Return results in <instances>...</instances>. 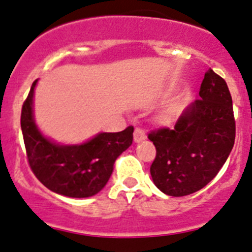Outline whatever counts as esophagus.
Instances as JSON below:
<instances>
[{"label": "esophagus", "instance_id": "esophagus-1", "mask_svg": "<svg viewBox=\"0 0 252 252\" xmlns=\"http://www.w3.org/2000/svg\"><path fill=\"white\" fill-rule=\"evenodd\" d=\"M144 138H146V133H144L143 129L135 128L134 129V142H137V143H138V142L143 141Z\"/></svg>", "mask_w": 252, "mask_h": 252}]
</instances>
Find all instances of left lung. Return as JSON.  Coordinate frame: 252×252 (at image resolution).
<instances>
[{
	"mask_svg": "<svg viewBox=\"0 0 252 252\" xmlns=\"http://www.w3.org/2000/svg\"><path fill=\"white\" fill-rule=\"evenodd\" d=\"M198 99L181 114L172 129L151 130L156 147L151 176L170 196H185L203 189L220 172L236 137L232 97L226 81L208 69Z\"/></svg>",
	"mask_w": 252,
	"mask_h": 252,
	"instance_id": "obj_1",
	"label": "left lung"
}]
</instances>
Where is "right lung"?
I'll list each match as a JSON object with an SVG mask.
<instances>
[{
    "label": "right lung",
    "instance_id": "obj_1",
    "mask_svg": "<svg viewBox=\"0 0 252 252\" xmlns=\"http://www.w3.org/2000/svg\"><path fill=\"white\" fill-rule=\"evenodd\" d=\"M36 81L21 109V130L32 171L44 187L69 198H87L106 185L115 159L132 144V126L118 133H100L80 146H61L41 135L32 118Z\"/></svg>",
    "mask_w": 252,
    "mask_h": 252
}]
</instances>
